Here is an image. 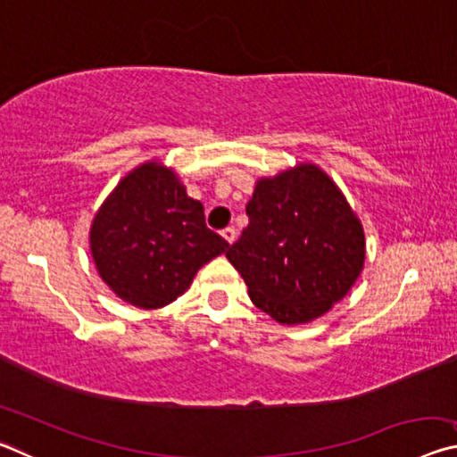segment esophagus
I'll use <instances>...</instances> for the list:
<instances>
[{
  "mask_svg": "<svg viewBox=\"0 0 457 457\" xmlns=\"http://www.w3.org/2000/svg\"><path fill=\"white\" fill-rule=\"evenodd\" d=\"M221 236L226 237V242L228 244H234L236 242V237H237V231H236V228H226V229H221Z\"/></svg>",
  "mask_w": 457,
  "mask_h": 457,
  "instance_id": "34e87169",
  "label": "esophagus"
}]
</instances>
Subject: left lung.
Masks as SVG:
<instances>
[{
	"label": "left lung",
	"instance_id": "obj_1",
	"mask_svg": "<svg viewBox=\"0 0 457 457\" xmlns=\"http://www.w3.org/2000/svg\"><path fill=\"white\" fill-rule=\"evenodd\" d=\"M250 223L226 252L252 303L282 324L319 319L357 280L365 234L343 193L314 165L262 179Z\"/></svg>",
	"mask_w": 457,
	"mask_h": 457
}]
</instances>
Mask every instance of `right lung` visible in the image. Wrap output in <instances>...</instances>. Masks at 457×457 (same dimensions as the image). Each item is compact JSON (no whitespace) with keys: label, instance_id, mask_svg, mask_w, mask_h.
Returning <instances> with one entry per match:
<instances>
[{"label":"right lung","instance_id":"obj_1","mask_svg":"<svg viewBox=\"0 0 457 457\" xmlns=\"http://www.w3.org/2000/svg\"><path fill=\"white\" fill-rule=\"evenodd\" d=\"M228 245L205 226L201 201L191 199L177 175L159 163L129 173L90 229L100 278L125 303L146 311L181 296L197 270Z\"/></svg>","mask_w":457,"mask_h":457}]
</instances>
